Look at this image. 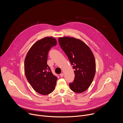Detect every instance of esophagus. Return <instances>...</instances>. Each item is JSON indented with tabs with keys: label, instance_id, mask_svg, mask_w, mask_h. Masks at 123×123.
Here are the masks:
<instances>
[{
	"label": "esophagus",
	"instance_id": "34e87169",
	"mask_svg": "<svg viewBox=\"0 0 123 123\" xmlns=\"http://www.w3.org/2000/svg\"><path fill=\"white\" fill-rule=\"evenodd\" d=\"M60 77H63L64 76V74H63V73L61 74H60Z\"/></svg>",
	"mask_w": 123,
	"mask_h": 123
}]
</instances>
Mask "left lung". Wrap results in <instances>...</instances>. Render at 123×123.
Here are the masks:
<instances>
[{
  "label": "left lung",
  "mask_w": 123,
  "mask_h": 123,
  "mask_svg": "<svg viewBox=\"0 0 123 123\" xmlns=\"http://www.w3.org/2000/svg\"><path fill=\"white\" fill-rule=\"evenodd\" d=\"M59 45L74 69L75 78L69 84L76 93L86 91L91 86L96 72L94 55L89 47L82 40L72 37L58 38Z\"/></svg>",
  "instance_id": "obj_1"
}]
</instances>
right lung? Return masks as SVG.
<instances>
[{"mask_svg": "<svg viewBox=\"0 0 123 123\" xmlns=\"http://www.w3.org/2000/svg\"><path fill=\"white\" fill-rule=\"evenodd\" d=\"M57 44L55 38L46 37L34 43L29 50L24 62L26 78L33 90L42 95L53 92L57 78L47 65L48 52Z\"/></svg>", "mask_w": 123, "mask_h": 123, "instance_id": "obj_1", "label": "right lung"}]
</instances>
